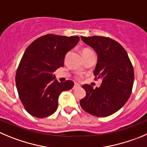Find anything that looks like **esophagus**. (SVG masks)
<instances>
[{
    "mask_svg": "<svg viewBox=\"0 0 147 147\" xmlns=\"http://www.w3.org/2000/svg\"><path fill=\"white\" fill-rule=\"evenodd\" d=\"M80 86L79 84H78V83H75V85H74L73 86V89H76L78 88H80Z\"/></svg>",
    "mask_w": 147,
    "mask_h": 147,
    "instance_id": "esophagus-1",
    "label": "esophagus"
}]
</instances>
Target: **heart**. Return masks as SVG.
I'll list each match as a JSON object with an SVG mask.
<instances>
[{
	"label": "heart",
	"mask_w": 147,
	"mask_h": 147,
	"mask_svg": "<svg viewBox=\"0 0 147 147\" xmlns=\"http://www.w3.org/2000/svg\"><path fill=\"white\" fill-rule=\"evenodd\" d=\"M88 51H90V49H84V50H83V53H85V52H88ZM83 78V75H78L76 76V78L77 79H81V78Z\"/></svg>",
	"instance_id": "1"
}]
</instances>
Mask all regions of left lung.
<instances>
[{
    "instance_id": "8db88e82",
    "label": "left lung",
    "mask_w": 147,
    "mask_h": 147,
    "mask_svg": "<svg viewBox=\"0 0 147 147\" xmlns=\"http://www.w3.org/2000/svg\"><path fill=\"white\" fill-rule=\"evenodd\" d=\"M81 39L96 52L95 79L102 80L99 88L83 85L86 96L80 105L83 110L96 117H107L123 107L132 92L134 71L124 48L107 37H83Z\"/></svg>"
}]
</instances>
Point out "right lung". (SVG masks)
Masks as SVG:
<instances>
[{"label":"right lung","mask_w":147,"mask_h":147,"mask_svg":"<svg viewBox=\"0 0 147 147\" xmlns=\"http://www.w3.org/2000/svg\"><path fill=\"white\" fill-rule=\"evenodd\" d=\"M78 36L48 34L37 38L27 48L16 73L18 94L24 109L32 116L43 118L54 113L62 91L74 83H59L53 72L64 66L66 54L79 42Z\"/></svg>","instance_id":"1"}]
</instances>
